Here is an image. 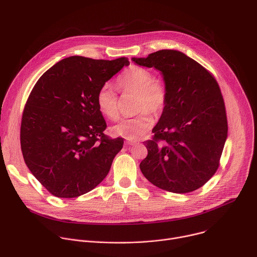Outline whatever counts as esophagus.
Masks as SVG:
<instances>
[{
	"instance_id": "obj_1",
	"label": "esophagus",
	"mask_w": 257,
	"mask_h": 257,
	"mask_svg": "<svg viewBox=\"0 0 257 257\" xmlns=\"http://www.w3.org/2000/svg\"><path fill=\"white\" fill-rule=\"evenodd\" d=\"M126 143L129 144V145H134V144L136 143V141H135V140H127Z\"/></svg>"
}]
</instances>
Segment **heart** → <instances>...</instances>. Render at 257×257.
<instances>
[{"label": "heart", "instance_id": "1", "mask_svg": "<svg viewBox=\"0 0 257 257\" xmlns=\"http://www.w3.org/2000/svg\"><path fill=\"white\" fill-rule=\"evenodd\" d=\"M119 90L123 94H135L136 117L124 119L112 128L115 135L128 140L143 137L154 126L155 117L165 112L169 100L168 87L161 78L154 77V73L140 66L130 67L117 80ZM96 106L105 118L116 121L120 117L119 98L108 84L100 86L95 97Z\"/></svg>", "mask_w": 257, "mask_h": 257}]
</instances>
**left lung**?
I'll list each match as a JSON object with an SVG mask.
<instances>
[{
	"instance_id": "8db88e82",
	"label": "left lung",
	"mask_w": 257,
	"mask_h": 257,
	"mask_svg": "<svg viewBox=\"0 0 257 257\" xmlns=\"http://www.w3.org/2000/svg\"><path fill=\"white\" fill-rule=\"evenodd\" d=\"M136 64L160 70L169 100L140 163L144 177L157 187L188 193L200 187L219 166L228 135L225 101L211 73L174 50H161Z\"/></svg>"
}]
</instances>
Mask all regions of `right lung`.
Returning <instances> with one entry per match:
<instances>
[{"mask_svg": "<svg viewBox=\"0 0 257 257\" xmlns=\"http://www.w3.org/2000/svg\"><path fill=\"white\" fill-rule=\"evenodd\" d=\"M128 58L113 61L73 56L46 71L23 109L20 143L32 175L54 196L85 194L105 178L123 138L103 133L96 93Z\"/></svg>", "mask_w": 257, "mask_h": 257, "instance_id": "1", "label": "right lung"}]
</instances>
